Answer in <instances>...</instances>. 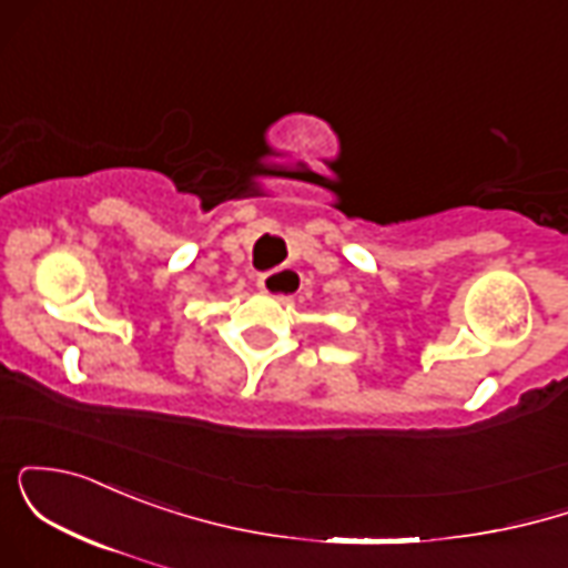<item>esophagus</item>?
I'll use <instances>...</instances> for the list:
<instances>
[{
  "label": "esophagus",
  "instance_id": "obj_1",
  "mask_svg": "<svg viewBox=\"0 0 568 568\" xmlns=\"http://www.w3.org/2000/svg\"><path fill=\"white\" fill-rule=\"evenodd\" d=\"M258 288H262L266 296H275L277 302H288V298L296 296V291L302 288V275L296 270H275V272H264L258 277Z\"/></svg>",
  "mask_w": 568,
  "mask_h": 568
}]
</instances>
